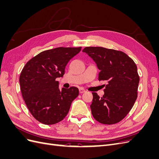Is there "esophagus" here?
I'll return each instance as SVG.
<instances>
[{
    "instance_id": "obj_1",
    "label": "esophagus",
    "mask_w": 159,
    "mask_h": 159,
    "mask_svg": "<svg viewBox=\"0 0 159 159\" xmlns=\"http://www.w3.org/2000/svg\"><path fill=\"white\" fill-rule=\"evenodd\" d=\"M79 91H80V93H83L85 92V89H84L83 88H80V89H79Z\"/></svg>"
}]
</instances>
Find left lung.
<instances>
[{
  "mask_svg": "<svg viewBox=\"0 0 159 159\" xmlns=\"http://www.w3.org/2000/svg\"><path fill=\"white\" fill-rule=\"evenodd\" d=\"M100 70L98 80H106L104 95L93 92L91 113L98 122L111 125L125 118L137 98L139 76L134 61L121 51L103 47H85L82 50Z\"/></svg>",
  "mask_w": 159,
  "mask_h": 159,
  "instance_id": "obj_1",
  "label": "left lung"
}]
</instances>
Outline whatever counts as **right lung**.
I'll return each mask as SVG.
<instances>
[{
  "label": "right lung",
  "instance_id": "add662e5",
  "mask_svg": "<svg viewBox=\"0 0 159 159\" xmlns=\"http://www.w3.org/2000/svg\"><path fill=\"white\" fill-rule=\"evenodd\" d=\"M81 47H58L43 51L28 61L19 78L23 99L32 116L45 125L61 121L71 102L78 97L75 87L59 89L56 78L63 77L65 68Z\"/></svg>",
  "mask_w": 159,
  "mask_h": 159
}]
</instances>
